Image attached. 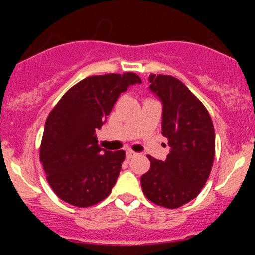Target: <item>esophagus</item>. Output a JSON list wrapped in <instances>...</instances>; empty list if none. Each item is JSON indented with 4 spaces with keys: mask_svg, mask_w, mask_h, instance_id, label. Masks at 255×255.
Segmentation results:
<instances>
[{
    "mask_svg": "<svg viewBox=\"0 0 255 255\" xmlns=\"http://www.w3.org/2000/svg\"><path fill=\"white\" fill-rule=\"evenodd\" d=\"M137 155V153L133 150H127V153H126V156H127V159H132L134 158V156Z\"/></svg>",
    "mask_w": 255,
    "mask_h": 255,
    "instance_id": "1",
    "label": "esophagus"
}]
</instances>
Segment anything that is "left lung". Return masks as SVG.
I'll return each instance as SVG.
<instances>
[{
	"label": "left lung",
	"instance_id": "1",
	"mask_svg": "<svg viewBox=\"0 0 255 255\" xmlns=\"http://www.w3.org/2000/svg\"><path fill=\"white\" fill-rule=\"evenodd\" d=\"M149 82L163 102L161 134L170 153L164 161L148 155L150 168L140 184L149 201L177 208L194 200L206 184L215 159V129L206 107L179 79L150 74Z\"/></svg>",
	"mask_w": 255,
	"mask_h": 255
}]
</instances>
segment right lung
I'll return each mask as SVG.
<instances>
[{"label": "right lung", "mask_w": 255, "mask_h": 255, "mask_svg": "<svg viewBox=\"0 0 255 255\" xmlns=\"http://www.w3.org/2000/svg\"><path fill=\"white\" fill-rule=\"evenodd\" d=\"M137 82L142 80L134 73L89 76L70 87L49 113L39 159L60 200L90 207L111 194L126 153L100 148L96 130L120 95Z\"/></svg>", "instance_id": "add662e5"}]
</instances>
